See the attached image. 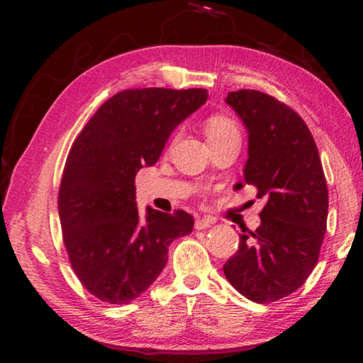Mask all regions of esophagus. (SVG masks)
Returning <instances> with one entry per match:
<instances>
[{
    "label": "esophagus",
    "instance_id": "obj_1",
    "mask_svg": "<svg viewBox=\"0 0 363 363\" xmlns=\"http://www.w3.org/2000/svg\"><path fill=\"white\" fill-rule=\"evenodd\" d=\"M214 224V220L210 218H196L195 219V229L196 230H205L208 227H211Z\"/></svg>",
    "mask_w": 363,
    "mask_h": 363
}]
</instances>
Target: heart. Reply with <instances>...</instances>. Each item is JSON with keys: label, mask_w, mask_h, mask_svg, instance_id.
<instances>
[{"label": "heart", "mask_w": 363, "mask_h": 363, "mask_svg": "<svg viewBox=\"0 0 363 363\" xmlns=\"http://www.w3.org/2000/svg\"><path fill=\"white\" fill-rule=\"evenodd\" d=\"M205 133L208 143H216L227 138H240L238 128L229 116L224 115H213L205 123Z\"/></svg>", "instance_id": "heart-1"}]
</instances>
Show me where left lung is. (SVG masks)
I'll use <instances>...</instances> for the list:
<instances>
[{"instance_id": "obj_1", "label": "left lung", "mask_w": 363, "mask_h": 363, "mask_svg": "<svg viewBox=\"0 0 363 363\" xmlns=\"http://www.w3.org/2000/svg\"><path fill=\"white\" fill-rule=\"evenodd\" d=\"M225 102L248 131L243 181L267 203L261 225L242 233L223 269L245 298L272 303L296 291L315 267L327 230V181L315 140L294 110L255 89L233 91Z\"/></svg>"}]
</instances>
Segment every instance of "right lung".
Instances as JSON below:
<instances>
[{
  "mask_svg": "<svg viewBox=\"0 0 363 363\" xmlns=\"http://www.w3.org/2000/svg\"><path fill=\"white\" fill-rule=\"evenodd\" d=\"M206 101V89L121 91L73 143L59 189L60 227L77 277L104 303L139 298L167 266L169 245L192 232L194 218L182 210L147 206L140 219L134 179Z\"/></svg>",
  "mask_w": 363,
  "mask_h": 363,
  "instance_id": "right-lung-1",
  "label": "right lung"
}]
</instances>
